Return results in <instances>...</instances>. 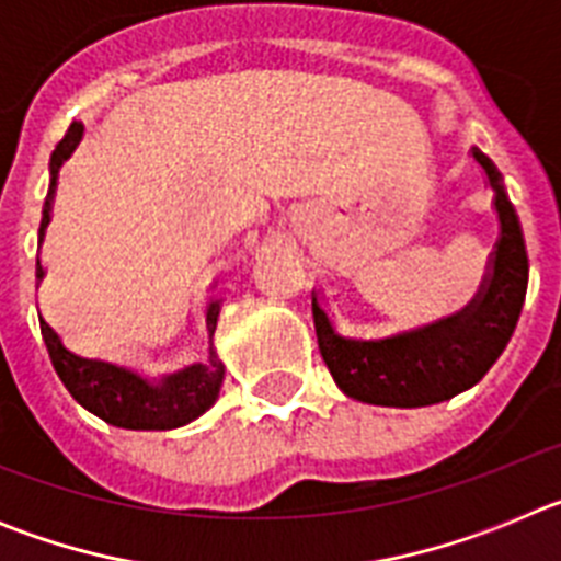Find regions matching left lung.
Here are the masks:
<instances>
[{
	"label": "left lung",
	"instance_id": "1",
	"mask_svg": "<svg viewBox=\"0 0 561 561\" xmlns=\"http://www.w3.org/2000/svg\"><path fill=\"white\" fill-rule=\"evenodd\" d=\"M494 187L500 238L483 291L460 314L388 340H354L334 329L320 291H311L317 345L345 396L381 408H427L478 385L517 329L528 289V255L517 213L497 168L472 148Z\"/></svg>",
	"mask_w": 561,
	"mask_h": 561
}]
</instances>
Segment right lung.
<instances>
[{"mask_svg":"<svg viewBox=\"0 0 561 561\" xmlns=\"http://www.w3.org/2000/svg\"><path fill=\"white\" fill-rule=\"evenodd\" d=\"M83 137V123H72L58 142L53 157H49V191L44 199L42 227L38 238H44V230L53 216V199H56L58 168L69 153L76 151ZM36 275L44 277L42 264L36 266ZM221 304L213 300L207 309V334L213 336L216 320H219ZM42 334L47 342L49 359L56 365L58 376L67 385V390L81 401L89 413H95L106 424L123 430H176L187 421L199 419L219 396L221 379H225V365L216 359V351L210 348V365H191L180 374L165 376L162 381H148L146 376L134 370L112 365V362L87 359L78 356L61 342L56 329L42 320Z\"/></svg>","mask_w":561,"mask_h":561,"instance_id":"right-lung-1","label":"right lung"}]
</instances>
